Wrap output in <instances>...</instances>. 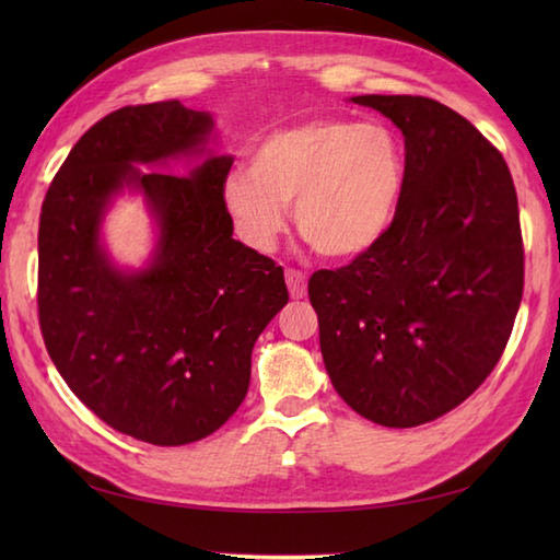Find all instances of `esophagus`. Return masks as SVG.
Masks as SVG:
<instances>
[{"mask_svg":"<svg viewBox=\"0 0 560 560\" xmlns=\"http://www.w3.org/2000/svg\"><path fill=\"white\" fill-rule=\"evenodd\" d=\"M287 287H289V293L291 299H305L307 293V281H305V273L299 271V269H287Z\"/></svg>","mask_w":560,"mask_h":560,"instance_id":"obj_1","label":"esophagus"}]
</instances>
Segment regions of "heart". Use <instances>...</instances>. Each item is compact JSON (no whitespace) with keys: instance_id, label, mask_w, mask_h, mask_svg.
<instances>
[{"instance_id":"b5f03b06","label":"heart","mask_w":560,"mask_h":560,"mask_svg":"<svg viewBox=\"0 0 560 560\" xmlns=\"http://www.w3.org/2000/svg\"><path fill=\"white\" fill-rule=\"evenodd\" d=\"M407 151L383 122L319 117L267 135L221 185L237 237L269 253L293 205L295 229L315 253L351 259L383 241L407 189Z\"/></svg>"}]
</instances>
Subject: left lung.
Listing matches in <instances>:
<instances>
[{
  "label": "left lung",
  "mask_w": 560,
  "mask_h": 560,
  "mask_svg": "<svg viewBox=\"0 0 560 560\" xmlns=\"http://www.w3.org/2000/svg\"><path fill=\"white\" fill-rule=\"evenodd\" d=\"M399 127L409 177L383 241L307 295L331 385L363 419L413 428L503 355L525 283L513 177L469 120L423 96H353Z\"/></svg>",
  "instance_id": "left-lung-1"
}]
</instances>
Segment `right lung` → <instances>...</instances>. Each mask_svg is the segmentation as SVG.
Masks as SVG:
<instances>
[{
	"mask_svg": "<svg viewBox=\"0 0 560 560\" xmlns=\"http://www.w3.org/2000/svg\"><path fill=\"white\" fill-rule=\"evenodd\" d=\"M213 127L211 113L180 101L115 110L69 151L40 211L47 353L101 421L161 447L231 419L255 341L289 303L283 269L233 237L221 205L233 156L211 149ZM122 194H139L154 225L141 268L117 266L102 235Z\"/></svg>",
	"mask_w": 560,
	"mask_h": 560,
	"instance_id": "add662e5",
	"label": "right lung"
}]
</instances>
